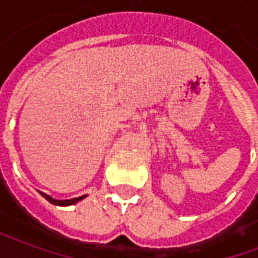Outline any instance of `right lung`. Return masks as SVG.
I'll return each instance as SVG.
<instances>
[{"mask_svg": "<svg viewBox=\"0 0 258 258\" xmlns=\"http://www.w3.org/2000/svg\"><path fill=\"white\" fill-rule=\"evenodd\" d=\"M40 194L45 198V199L49 202V203H52V205H56V206H70V205H76L77 202H80L81 199H84L87 195H84V196H80V198H74V199H68V200H56V199H52L49 195H45L42 194V192H40Z\"/></svg>", "mask_w": 258, "mask_h": 258, "instance_id": "right-lung-1", "label": "right lung"}]
</instances>
